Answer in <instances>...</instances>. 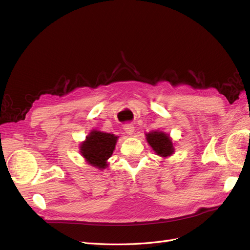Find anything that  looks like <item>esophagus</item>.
<instances>
[{
  "instance_id": "esophagus-1",
  "label": "esophagus",
  "mask_w": 250,
  "mask_h": 250,
  "mask_svg": "<svg viewBox=\"0 0 250 250\" xmlns=\"http://www.w3.org/2000/svg\"><path fill=\"white\" fill-rule=\"evenodd\" d=\"M124 130H125V132H126L128 135H132L133 132H134V127H133V125L127 124V125L124 126Z\"/></svg>"
}]
</instances>
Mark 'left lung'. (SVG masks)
<instances>
[{
	"label": "left lung",
	"instance_id": "left-lung-1",
	"mask_svg": "<svg viewBox=\"0 0 250 250\" xmlns=\"http://www.w3.org/2000/svg\"><path fill=\"white\" fill-rule=\"evenodd\" d=\"M145 135L147 143L152 148L156 155L166 158L171 156L175 151L172 139L168 133L160 130H152Z\"/></svg>",
	"mask_w": 250,
	"mask_h": 250
}]
</instances>
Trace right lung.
I'll return each instance as SVG.
<instances>
[{
    "label": "right lung",
    "mask_w": 250,
    "mask_h": 250,
    "mask_svg": "<svg viewBox=\"0 0 250 250\" xmlns=\"http://www.w3.org/2000/svg\"><path fill=\"white\" fill-rule=\"evenodd\" d=\"M119 137L113 133L93 129L87 134L85 141L81 142L79 152L85 162L99 170L108 167V158L112 155Z\"/></svg>",
    "instance_id": "add662e5"
}]
</instances>
